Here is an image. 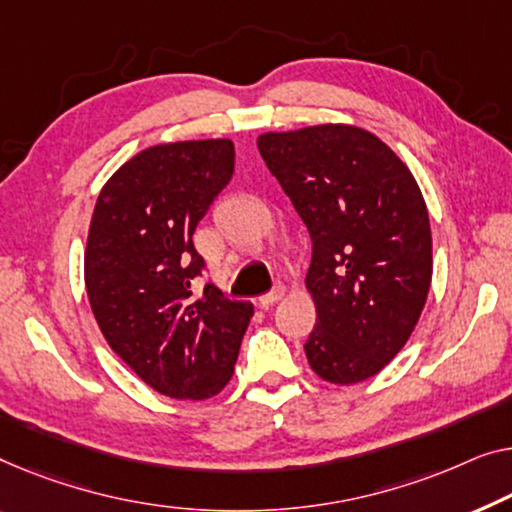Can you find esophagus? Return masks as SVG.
Listing matches in <instances>:
<instances>
[{
  "instance_id": "34e87169",
  "label": "esophagus",
  "mask_w": 512,
  "mask_h": 512,
  "mask_svg": "<svg viewBox=\"0 0 512 512\" xmlns=\"http://www.w3.org/2000/svg\"><path fill=\"white\" fill-rule=\"evenodd\" d=\"M282 296H285V287L282 285H278V287H273L269 294H264V296H259L257 299V303L262 305V308H269V305H273V303H278Z\"/></svg>"
}]
</instances>
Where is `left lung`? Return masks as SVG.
<instances>
[{
  "label": "left lung",
  "mask_w": 512,
  "mask_h": 512,
  "mask_svg": "<svg viewBox=\"0 0 512 512\" xmlns=\"http://www.w3.org/2000/svg\"><path fill=\"white\" fill-rule=\"evenodd\" d=\"M257 147L312 239L310 368L340 386L375 377L430 292V218L414 174L377 135L347 124L264 133Z\"/></svg>",
  "instance_id": "left-lung-1"
}]
</instances>
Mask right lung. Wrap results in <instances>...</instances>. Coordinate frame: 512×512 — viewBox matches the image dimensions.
<instances>
[{"label":"right lung","mask_w":512,"mask_h":512,"mask_svg":"<svg viewBox=\"0 0 512 512\" xmlns=\"http://www.w3.org/2000/svg\"><path fill=\"white\" fill-rule=\"evenodd\" d=\"M234 174L232 140L156 144L105 183L91 216L85 285L112 352L174 400H207L232 379L253 303L213 285L190 299L204 259L195 227Z\"/></svg>","instance_id":"obj_1"}]
</instances>
